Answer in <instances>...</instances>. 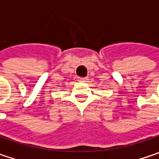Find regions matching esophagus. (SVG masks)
<instances>
[{
  "mask_svg": "<svg viewBox=\"0 0 159 159\" xmlns=\"http://www.w3.org/2000/svg\"><path fill=\"white\" fill-rule=\"evenodd\" d=\"M89 80V78L88 77H85V78H79V81H81V82H87Z\"/></svg>",
  "mask_w": 159,
  "mask_h": 159,
  "instance_id": "esophagus-1",
  "label": "esophagus"
}]
</instances>
